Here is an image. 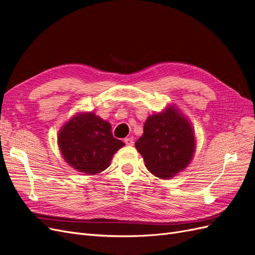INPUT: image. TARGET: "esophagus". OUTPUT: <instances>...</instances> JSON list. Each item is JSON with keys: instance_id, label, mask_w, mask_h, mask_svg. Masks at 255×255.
<instances>
[{"instance_id": "esophagus-1", "label": "esophagus", "mask_w": 255, "mask_h": 255, "mask_svg": "<svg viewBox=\"0 0 255 255\" xmlns=\"http://www.w3.org/2000/svg\"><path fill=\"white\" fill-rule=\"evenodd\" d=\"M125 142L127 145H133L134 144V138L133 137H128V138H126L125 139Z\"/></svg>"}]
</instances>
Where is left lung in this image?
I'll list each match as a JSON object with an SVG mask.
<instances>
[{
	"label": "left lung",
	"mask_w": 255,
	"mask_h": 255,
	"mask_svg": "<svg viewBox=\"0 0 255 255\" xmlns=\"http://www.w3.org/2000/svg\"><path fill=\"white\" fill-rule=\"evenodd\" d=\"M195 129L175 104L149 116L135 143L148 170L168 180L187 168L196 152Z\"/></svg>",
	"instance_id": "left-lung-1"
}]
</instances>
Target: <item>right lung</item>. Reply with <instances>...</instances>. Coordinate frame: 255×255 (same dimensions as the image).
Segmentation results:
<instances>
[{
	"instance_id": "right-lung-1",
	"label": "right lung",
	"mask_w": 255,
	"mask_h": 255,
	"mask_svg": "<svg viewBox=\"0 0 255 255\" xmlns=\"http://www.w3.org/2000/svg\"><path fill=\"white\" fill-rule=\"evenodd\" d=\"M57 144L66 163L79 172L94 175L109 168L122 142L112 126L92 112H79L60 128Z\"/></svg>"
}]
</instances>
